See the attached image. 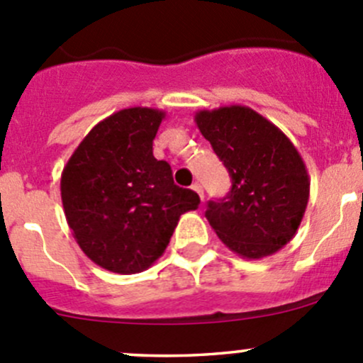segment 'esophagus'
Wrapping results in <instances>:
<instances>
[{
	"label": "esophagus",
	"mask_w": 363,
	"mask_h": 363,
	"mask_svg": "<svg viewBox=\"0 0 363 363\" xmlns=\"http://www.w3.org/2000/svg\"><path fill=\"white\" fill-rule=\"evenodd\" d=\"M191 189L193 191L196 193V195L200 196V199L203 200V188H202V184H200V182H193V186H191Z\"/></svg>",
	"instance_id": "esophagus-1"
}]
</instances>
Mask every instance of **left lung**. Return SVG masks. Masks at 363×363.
Returning <instances> with one entry per match:
<instances>
[{
	"mask_svg": "<svg viewBox=\"0 0 363 363\" xmlns=\"http://www.w3.org/2000/svg\"><path fill=\"white\" fill-rule=\"evenodd\" d=\"M195 123L232 177L205 218L235 255L259 259L295 237L309 202V174L290 138L244 105L199 111Z\"/></svg>",
	"mask_w": 363,
	"mask_h": 363,
	"instance_id": "left-lung-1",
	"label": "left lung"
}]
</instances>
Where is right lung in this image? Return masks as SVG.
<instances>
[{"mask_svg": "<svg viewBox=\"0 0 363 363\" xmlns=\"http://www.w3.org/2000/svg\"><path fill=\"white\" fill-rule=\"evenodd\" d=\"M163 119L158 108L113 112L84 137L61 174V200L77 244L111 272L149 269L179 218L199 208V195L175 186L170 164L152 156Z\"/></svg>", "mask_w": 363, "mask_h": 363, "instance_id": "obj_1", "label": "right lung"}]
</instances>
